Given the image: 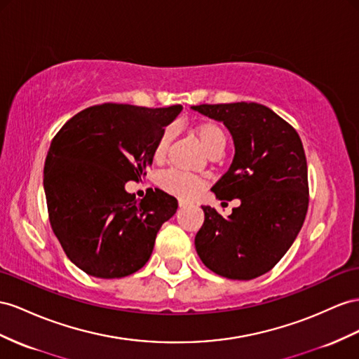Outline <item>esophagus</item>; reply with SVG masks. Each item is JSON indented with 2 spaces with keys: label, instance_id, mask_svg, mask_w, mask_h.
Wrapping results in <instances>:
<instances>
[{
  "label": "esophagus",
  "instance_id": "esophagus-1",
  "mask_svg": "<svg viewBox=\"0 0 359 359\" xmlns=\"http://www.w3.org/2000/svg\"><path fill=\"white\" fill-rule=\"evenodd\" d=\"M179 206L180 208H187V206H189V203H187V201H183V200H179Z\"/></svg>",
  "mask_w": 359,
  "mask_h": 359
}]
</instances>
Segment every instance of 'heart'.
Here are the masks:
<instances>
[{
    "instance_id": "heart-1",
    "label": "heart",
    "mask_w": 359,
    "mask_h": 359,
    "mask_svg": "<svg viewBox=\"0 0 359 359\" xmlns=\"http://www.w3.org/2000/svg\"><path fill=\"white\" fill-rule=\"evenodd\" d=\"M174 135L172 127H165L162 133L159 135L158 141L154 144L153 149V158L154 161H163L165 154L168 151V147L171 144ZM196 135L200 145L203 147V150L210 156L212 153L224 150L227 137L222 127L215 123H201L196 127ZM206 180L203 177L191 176V174L179 172V171H168L161 177V185L165 191H168L170 194L176 196L183 200L194 198L200 189L205 187Z\"/></svg>"
}]
</instances>
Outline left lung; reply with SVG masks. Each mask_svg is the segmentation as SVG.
Here are the masks:
<instances>
[{
  "label": "left lung",
  "instance_id": "obj_1",
  "mask_svg": "<svg viewBox=\"0 0 359 359\" xmlns=\"http://www.w3.org/2000/svg\"><path fill=\"white\" fill-rule=\"evenodd\" d=\"M223 123L235 156L212 187L218 200L240 198L227 218L201 206L205 223L196 250L209 270L250 280L270 271L288 252L308 210V167L300 136L267 106L229 103L192 106Z\"/></svg>",
  "mask_w": 359,
  "mask_h": 359
}]
</instances>
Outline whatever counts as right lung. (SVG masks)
Wrapping results in <instances>:
<instances>
[{
  "mask_svg": "<svg viewBox=\"0 0 359 359\" xmlns=\"http://www.w3.org/2000/svg\"><path fill=\"white\" fill-rule=\"evenodd\" d=\"M180 112V104L106 103L81 110L54 136L43 167L50 223L69 261L89 276L118 279L142 269L176 214L167 192L137 200L126 183L145 176L156 141Z\"/></svg>",
  "mask_w": 359,
  "mask_h": 359,
  "instance_id": "1",
  "label": "right lung"
}]
</instances>
